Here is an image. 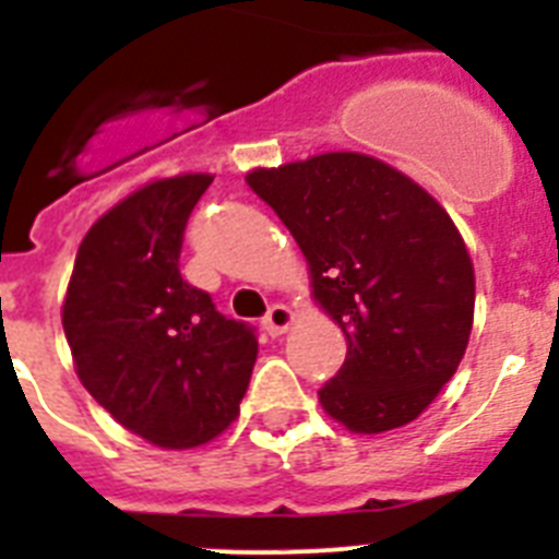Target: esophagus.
<instances>
[{
	"mask_svg": "<svg viewBox=\"0 0 559 559\" xmlns=\"http://www.w3.org/2000/svg\"><path fill=\"white\" fill-rule=\"evenodd\" d=\"M263 324L265 330H269V335H283L285 330L294 324V310H290L288 305H274V308H269V313H265Z\"/></svg>",
	"mask_w": 559,
	"mask_h": 559,
	"instance_id": "obj_1",
	"label": "esophagus"
}]
</instances>
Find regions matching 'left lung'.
Segmentation results:
<instances>
[{
	"mask_svg": "<svg viewBox=\"0 0 559 559\" xmlns=\"http://www.w3.org/2000/svg\"><path fill=\"white\" fill-rule=\"evenodd\" d=\"M246 185L288 226L313 296L347 335V358L319 389L324 412L355 433L417 419L473 328L476 276L451 215L364 153L257 167Z\"/></svg>",
	"mask_w": 559,
	"mask_h": 559,
	"instance_id": "8db88e82",
	"label": "left lung"
}]
</instances>
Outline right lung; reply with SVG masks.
Wrapping results in <instances>:
<instances>
[{"instance_id": "right-lung-1", "label": "right lung", "mask_w": 559, "mask_h": 559, "mask_svg": "<svg viewBox=\"0 0 559 559\" xmlns=\"http://www.w3.org/2000/svg\"><path fill=\"white\" fill-rule=\"evenodd\" d=\"M210 185L187 173L108 210L78 249L61 313L88 394L170 451L229 428L257 360L254 328L218 313L179 271L187 221Z\"/></svg>"}]
</instances>
